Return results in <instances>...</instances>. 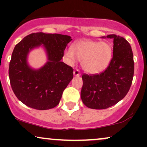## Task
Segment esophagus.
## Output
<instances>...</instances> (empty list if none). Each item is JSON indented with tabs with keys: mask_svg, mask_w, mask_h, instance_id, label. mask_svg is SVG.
<instances>
[{
	"mask_svg": "<svg viewBox=\"0 0 147 147\" xmlns=\"http://www.w3.org/2000/svg\"><path fill=\"white\" fill-rule=\"evenodd\" d=\"M73 75L75 76V77H78L79 75V70H78V69H75V70H74L73 72Z\"/></svg>",
	"mask_w": 147,
	"mask_h": 147,
	"instance_id": "1",
	"label": "esophagus"
}]
</instances>
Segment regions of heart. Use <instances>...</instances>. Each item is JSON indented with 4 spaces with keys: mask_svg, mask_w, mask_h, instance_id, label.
Listing matches in <instances>:
<instances>
[{
    "mask_svg": "<svg viewBox=\"0 0 147 147\" xmlns=\"http://www.w3.org/2000/svg\"><path fill=\"white\" fill-rule=\"evenodd\" d=\"M100 57V59H101V64L102 65V66H104V65H106V57H105V55H102V54H100V56H99Z\"/></svg>",
    "mask_w": 147,
    "mask_h": 147,
    "instance_id": "1",
    "label": "heart"
}]
</instances>
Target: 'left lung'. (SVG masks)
<instances>
[{
    "label": "left lung",
    "instance_id": "8db88e82",
    "mask_svg": "<svg viewBox=\"0 0 147 147\" xmlns=\"http://www.w3.org/2000/svg\"><path fill=\"white\" fill-rule=\"evenodd\" d=\"M72 38L59 34L32 33L16 45L9 66L13 92L25 105L37 110H48L59 104L62 94L73 77V69L61 61L66 45ZM43 45L48 61L38 70L26 61L33 48Z\"/></svg>",
    "mask_w": 147,
    "mask_h": 147
}]
</instances>
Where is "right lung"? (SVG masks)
<instances>
[{"label":"right lung","instance_id":"add662e5","mask_svg":"<svg viewBox=\"0 0 147 147\" xmlns=\"http://www.w3.org/2000/svg\"><path fill=\"white\" fill-rule=\"evenodd\" d=\"M107 38H113V52L108 66L100 71L102 62L95 57L90 61V73L82 75L81 98L90 109H105L115 105L125 97L132 84L134 61L131 45L123 37L111 34ZM103 50L98 52L104 55Z\"/></svg>","mask_w":147,"mask_h":147}]
</instances>
